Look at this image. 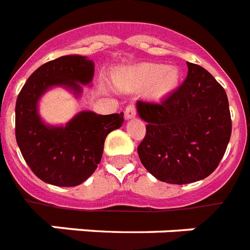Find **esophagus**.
<instances>
[{"instance_id": "obj_1", "label": "esophagus", "mask_w": 250, "mask_h": 250, "mask_svg": "<svg viewBox=\"0 0 250 250\" xmlns=\"http://www.w3.org/2000/svg\"><path fill=\"white\" fill-rule=\"evenodd\" d=\"M135 115H137V108H135L134 103L127 104L126 108H125V117H126V119H131V117H134Z\"/></svg>"}]
</instances>
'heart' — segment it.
Listing matches in <instances>:
<instances>
[{"instance_id": "1", "label": "heart", "mask_w": 250, "mask_h": 250, "mask_svg": "<svg viewBox=\"0 0 250 250\" xmlns=\"http://www.w3.org/2000/svg\"><path fill=\"white\" fill-rule=\"evenodd\" d=\"M138 76H139L141 83H145V85L152 83L153 81H156L157 78L159 79L155 85V89H153L156 95H161V94H165L167 91L170 90L178 80V73L175 69H167L165 71V67L160 64L143 67L138 71Z\"/></svg>"}]
</instances>
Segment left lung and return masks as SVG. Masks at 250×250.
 I'll list each match as a JSON object with an SVG mask.
<instances>
[{"instance_id":"8db88e82","label":"left lung","mask_w":250,"mask_h":250,"mask_svg":"<svg viewBox=\"0 0 250 250\" xmlns=\"http://www.w3.org/2000/svg\"><path fill=\"white\" fill-rule=\"evenodd\" d=\"M188 73L163 101H138L146 135L138 146L141 163L159 181L186 185L217 169L231 137L229 99L203 67L187 62Z\"/></svg>"}]
</instances>
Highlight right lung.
Returning a JSON list of instances; mask_svg holds the SVG:
<instances>
[{"label":"right lung","instance_id":"right-lung-1","mask_svg":"<svg viewBox=\"0 0 250 250\" xmlns=\"http://www.w3.org/2000/svg\"><path fill=\"white\" fill-rule=\"evenodd\" d=\"M94 76V62L65 55L36 69L21 87L15 105V137L31 170L41 181L73 187L86 181L101 163L105 137L124 123V113L97 115L83 111L65 126H47L37 113V102L57 85L76 93Z\"/></svg>","mask_w":250,"mask_h":250}]
</instances>
